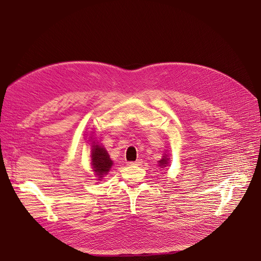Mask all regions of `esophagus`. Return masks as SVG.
Here are the masks:
<instances>
[{"label":"esophagus","mask_w":261,"mask_h":261,"mask_svg":"<svg viewBox=\"0 0 261 261\" xmlns=\"http://www.w3.org/2000/svg\"><path fill=\"white\" fill-rule=\"evenodd\" d=\"M141 164V160L140 159H138V160H136V161H134V162H129V165L130 166H138V165H140Z\"/></svg>","instance_id":"obj_1"}]
</instances>
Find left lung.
I'll use <instances>...</instances> for the list:
<instances>
[{
    "mask_svg": "<svg viewBox=\"0 0 261 261\" xmlns=\"http://www.w3.org/2000/svg\"><path fill=\"white\" fill-rule=\"evenodd\" d=\"M168 161H169V158H168V156L165 154L164 156H162V159L159 161V166H160L161 168L166 167V165H168Z\"/></svg>",
    "mask_w": 261,
    "mask_h": 261,
    "instance_id": "8db88e82",
    "label": "left lung"
}]
</instances>
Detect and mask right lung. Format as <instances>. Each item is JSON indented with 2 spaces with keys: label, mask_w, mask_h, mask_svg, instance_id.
Listing matches in <instances>:
<instances>
[{
  "label": "right lung",
  "mask_w": 261,
  "mask_h": 261,
  "mask_svg": "<svg viewBox=\"0 0 261 261\" xmlns=\"http://www.w3.org/2000/svg\"><path fill=\"white\" fill-rule=\"evenodd\" d=\"M92 166L93 171H95V174L101 179L105 174L108 173L111 166H113V160L109 158V155L107 151L102 145H99L97 143L93 144L92 146Z\"/></svg>",
  "instance_id": "add662e5"
}]
</instances>
